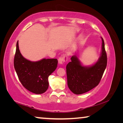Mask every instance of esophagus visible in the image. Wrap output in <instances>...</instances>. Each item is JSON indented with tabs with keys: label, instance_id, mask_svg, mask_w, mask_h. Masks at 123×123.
<instances>
[{
	"label": "esophagus",
	"instance_id": "obj_1",
	"mask_svg": "<svg viewBox=\"0 0 123 123\" xmlns=\"http://www.w3.org/2000/svg\"><path fill=\"white\" fill-rule=\"evenodd\" d=\"M59 64H63L64 62H66L67 61V57L65 55H63L62 56L59 57Z\"/></svg>",
	"mask_w": 123,
	"mask_h": 123
}]
</instances>
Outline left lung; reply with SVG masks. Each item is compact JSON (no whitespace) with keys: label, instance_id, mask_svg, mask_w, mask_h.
I'll use <instances>...</instances> for the list:
<instances>
[{"label":"left lung","instance_id":"1","mask_svg":"<svg viewBox=\"0 0 123 123\" xmlns=\"http://www.w3.org/2000/svg\"><path fill=\"white\" fill-rule=\"evenodd\" d=\"M100 56L91 66H83L76 54L72 56L71 62L66 66L67 84L70 91L75 94L87 92L98 85L107 66V55L103 38Z\"/></svg>","mask_w":123,"mask_h":123}]
</instances>
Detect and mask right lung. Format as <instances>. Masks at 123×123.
I'll list each match as a JSON object with an SVG mask.
<instances>
[{"mask_svg": "<svg viewBox=\"0 0 123 123\" xmlns=\"http://www.w3.org/2000/svg\"><path fill=\"white\" fill-rule=\"evenodd\" d=\"M56 59H43L31 61L23 56L18 45L16 44L14 67L23 86L35 94H42L49 87L48 77L57 66Z\"/></svg>", "mask_w": 123, "mask_h": 123, "instance_id": "right-lung-1", "label": "right lung"}]
</instances>
